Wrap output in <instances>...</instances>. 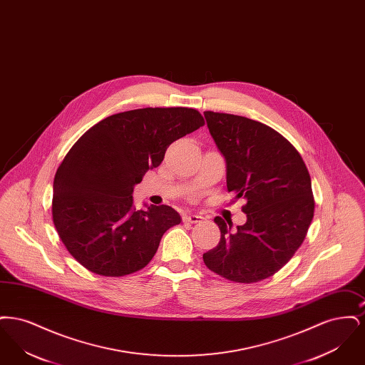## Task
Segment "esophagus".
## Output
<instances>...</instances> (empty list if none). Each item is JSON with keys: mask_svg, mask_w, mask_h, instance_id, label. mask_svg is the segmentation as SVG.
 Masks as SVG:
<instances>
[{"mask_svg": "<svg viewBox=\"0 0 365 365\" xmlns=\"http://www.w3.org/2000/svg\"><path fill=\"white\" fill-rule=\"evenodd\" d=\"M202 219H204L202 216H200V215H194V213L183 215V222H185V223H191V225H194V223H200Z\"/></svg>", "mask_w": 365, "mask_h": 365, "instance_id": "esophagus-1", "label": "esophagus"}]
</instances>
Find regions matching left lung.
Returning a JSON list of instances; mask_svg holds the SVG:
<instances>
[{
    "instance_id": "1",
    "label": "left lung",
    "mask_w": 365,
    "mask_h": 365,
    "mask_svg": "<svg viewBox=\"0 0 365 365\" xmlns=\"http://www.w3.org/2000/svg\"><path fill=\"white\" fill-rule=\"evenodd\" d=\"M204 115L226 158L227 189L246 200L247 220L232 231L216 216L220 242L202 259L225 279L256 283L278 272L304 242L314 212L311 176L294 146L269 125L230 113Z\"/></svg>"
}]
</instances>
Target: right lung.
<instances>
[{
  "instance_id": "right-lung-1",
  "label": "right lung",
  "mask_w": 365,
  "mask_h": 365,
  "mask_svg": "<svg viewBox=\"0 0 365 365\" xmlns=\"http://www.w3.org/2000/svg\"><path fill=\"white\" fill-rule=\"evenodd\" d=\"M205 124L192 108H142L108 116L78 139L53 183V223L71 256L103 277L146 267L180 223L168 205L133 208L134 186L167 148Z\"/></svg>"
}]
</instances>
